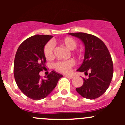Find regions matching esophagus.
Listing matches in <instances>:
<instances>
[{
    "mask_svg": "<svg viewBox=\"0 0 125 125\" xmlns=\"http://www.w3.org/2000/svg\"><path fill=\"white\" fill-rule=\"evenodd\" d=\"M65 77H66V78H68V79H73V77H74L73 76H72V75H65Z\"/></svg>",
    "mask_w": 125,
    "mask_h": 125,
    "instance_id": "esophagus-1",
    "label": "esophagus"
}]
</instances>
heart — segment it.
<instances>
[{
    "label": "heart",
    "instance_id": "b5f03b06",
    "mask_svg": "<svg viewBox=\"0 0 125 125\" xmlns=\"http://www.w3.org/2000/svg\"><path fill=\"white\" fill-rule=\"evenodd\" d=\"M61 43L70 50H73L77 47V42L74 39L70 37H65L61 40ZM54 44L52 42H49L44 47V55L47 59L52 58L54 55ZM75 62L73 59L66 60V61H59L54 65V68L58 71L64 74H69L71 72V69L74 66Z\"/></svg>",
    "mask_w": 125,
    "mask_h": 125
}]
</instances>
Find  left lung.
Segmentation results:
<instances>
[{"label":"left lung","mask_w":125,"mask_h":125,"mask_svg":"<svg viewBox=\"0 0 125 125\" xmlns=\"http://www.w3.org/2000/svg\"><path fill=\"white\" fill-rule=\"evenodd\" d=\"M80 39L85 45L84 60L77 71L89 72L83 78L82 86L76 88L80 95L95 99L103 95L111 83L113 75V62L108 49L102 40L94 35L84 32L70 33Z\"/></svg>","instance_id":"left-lung-1"}]
</instances>
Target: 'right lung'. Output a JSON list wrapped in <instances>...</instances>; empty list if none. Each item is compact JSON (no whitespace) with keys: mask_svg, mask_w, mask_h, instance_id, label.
Masks as SVG:
<instances>
[{"mask_svg":"<svg viewBox=\"0 0 125 125\" xmlns=\"http://www.w3.org/2000/svg\"><path fill=\"white\" fill-rule=\"evenodd\" d=\"M52 37L49 35H35L23 41L18 48L14 62V75L17 86L32 100L46 97L56 86L63 75L51 71L42 79L39 73L46 68L44 46Z\"/></svg>","mask_w":125,"mask_h":125,"instance_id":"obj_1","label":"right lung"}]
</instances>
